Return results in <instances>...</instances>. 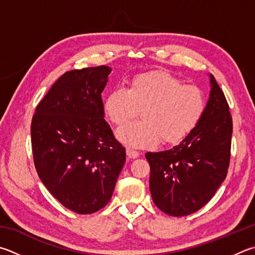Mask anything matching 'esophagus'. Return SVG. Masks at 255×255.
Instances as JSON below:
<instances>
[{"label":"esophagus","instance_id":"obj_1","mask_svg":"<svg viewBox=\"0 0 255 255\" xmlns=\"http://www.w3.org/2000/svg\"><path fill=\"white\" fill-rule=\"evenodd\" d=\"M126 154H127L128 158H130V159H135V158H137V157H139V152L133 150V149H130V148H127Z\"/></svg>","mask_w":255,"mask_h":255}]
</instances>
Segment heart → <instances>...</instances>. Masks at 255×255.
<instances>
[{"instance_id":"1","label":"heart","mask_w":255,"mask_h":255,"mask_svg":"<svg viewBox=\"0 0 255 255\" xmlns=\"http://www.w3.org/2000/svg\"><path fill=\"white\" fill-rule=\"evenodd\" d=\"M104 110L117 126L141 110L142 120L118 128L116 137L127 147L151 148L161 139L170 145L182 141L200 123L205 99L198 88L183 86L169 73L152 71L133 77L128 90L116 88L110 91Z\"/></svg>"}]
</instances>
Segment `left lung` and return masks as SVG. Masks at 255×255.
<instances>
[{
    "instance_id": "1",
    "label": "left lung",
    "mask_w": 255,
    "mask_h": 255,
    "mask_svg": "<svg viewBox=\"0 0 255 255\" xmlns=\"http://www.w3.org/2000/svg\"><path fill=\"white\" fill-rule=\"evenodd\" d=\"M197 126L168 150L147 152L149 188L155 205L172 216L200 210L214 196L228 174L232 117L215 78Z\"/></svg>"
}]
</instances>
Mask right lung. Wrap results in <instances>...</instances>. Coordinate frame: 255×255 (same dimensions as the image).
I'll return each instance as SVG.
<instances>
[{"label":"right lung","instance_id":"obj_1","mask_svg":"<svg viewBox=\"0 0 255 255\" xmlns=\"http://www.w3.org/2000/svg\"><path fill=\"white\" fill-rule=\"evenodd\" d=\"M112 68L62 75L38 105L31 142L39 177L61 204L91 214L108 204L126 161L105 118L101 92Z\"/></svg>","mask_w":255,"mask_h":255}]
</instances>
